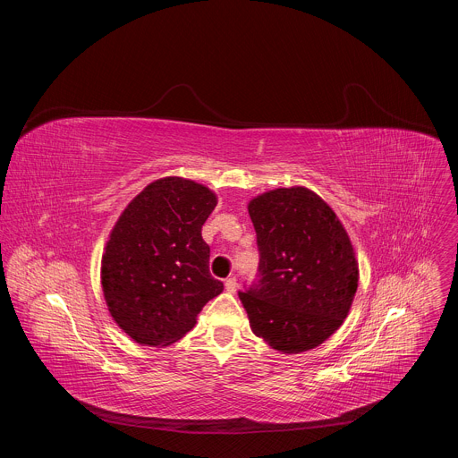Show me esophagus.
Listing matches in <instances>:
<instances>
[{"label": "esophagus", "mask_w": 458, "mask_h": 458, "mask_svg": "<svg viewBox=\"0 0 458 458\" xmlns=\"http://www.w3.org/2000/svg\"><path fill=\"white\" fill-rule=\"evenodd\" d=\"M225 288H226L228 293H235V290H237V279H235V277H228V279L225 281Z\"/></svg>", "instance_id": "esophagus-1"}]
</instances>
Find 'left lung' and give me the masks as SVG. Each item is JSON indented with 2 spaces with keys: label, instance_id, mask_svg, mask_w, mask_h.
<instances>
[{
  "label": "left lung",
  "instance_id": "8db88e82",
  "mask_svg": "<svg viewBox=\"0 0 458 458\" xmlns=\"http://www.w3.org/2000/svg\"><path fill=\"white\" fill-rule=\"evenodd\" d=\"M257 279L239 292L251 330L281 353L322 344L357 292L353 246L334 210L308 188H277L248 205Z\"/></svg>",
  "mask_w": 458,
  "mask_h": 458
}]
</instances>
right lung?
<instances>
[{"instance_id": "right-lung-1", "label": "right lung", "mask_w": 458, "mask_h": 458, "mask_svg": "<svg viewBox=\"0 0 458 458\" xmlns=\"http://www.w3.org/2000/svg\"><path fill=\"white\" fill-rule=\"evenodd\" d=\"M216 205L207 186L165 177L148 184L115 223L101 284L110 315L136 343L174 344L223 292L210 276V246L201 235Z\"/></svg>"}]
</instances>
